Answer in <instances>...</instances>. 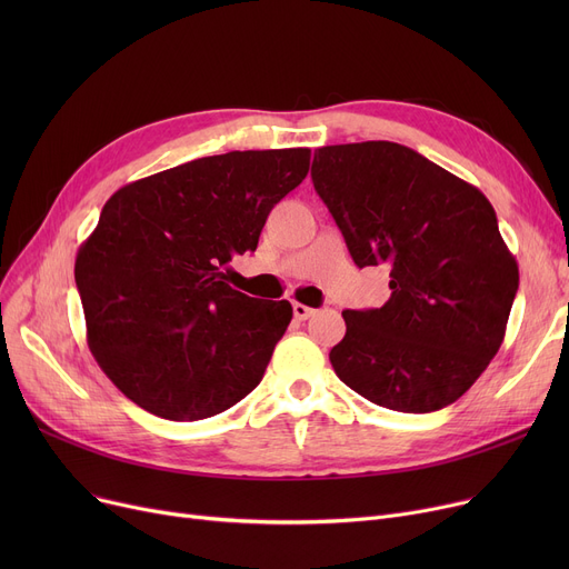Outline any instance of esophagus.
<instances>
[{
    "instance_id": "34e87169",
    "label": "esophagus",
    "mask_w": 569,
    "mask_h": 569,
    "mask_svg": "<svg viewBox=\"0 0 569 569\" xmlns=\"http://www.w3.org/2000/svg\"><path fill=\"white\" fill-rule=\"evenodd\" d=\"M292 313H295V318H297V320H307V318H311L316 311H313L311 307H307V305L295 302V305H292Z\"/></svg>"
}]
</instances>
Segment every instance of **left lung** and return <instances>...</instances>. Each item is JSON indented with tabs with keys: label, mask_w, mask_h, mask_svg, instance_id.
Masks as SVG:
<instances>
[{
	"label": "left lung",
	"mask_w": 569,
	"mask_h": 569,
	"mask_svg": "<svg viewBox=\"0 0 569 569\" xmlns=\"http://www.w3.org/2000/svg\"><path fill=\"white\" fill-rule=\"evenodd\" d=\"M311 179L355 264L390 269V300L343 311L337 376L399 412L455 403L498 352L519 288L491 202L387 140L316 149Z\"/></svg>",
	"instance_id": "1"
}]
</instances>
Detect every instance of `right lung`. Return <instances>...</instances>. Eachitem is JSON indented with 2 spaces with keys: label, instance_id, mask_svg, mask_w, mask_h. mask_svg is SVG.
<instances>
[{
  "label": "right lung",
  "instance_id": "1",
  "mask_svg": "<svg viewBox=\"0 0 569 569\" xmlns=\"http://www.w3.org/2000/svg\"><path fill=\"white\" fill-rule=\"evenodd\" d=\"M311 149L204 157L114 191L76 256L87 346L127 399L172 422L242 401L292 318L226 283L272 207L302 184Z\"/></svg>",
  "mask_w": 569,
  "mask_h": 569
}]
</instances>
